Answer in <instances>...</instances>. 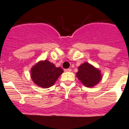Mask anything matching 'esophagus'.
<instances>
[{
	"instance_id": "1",
	"label": "esophagus",
	"mask_w": 129,
	"mask_h": 129,
	"mask_svg": "<svg viewBox=\"0 0 129 129\" xmlns=\"http://www.w3.org/2000/svg\"><path fill=\"white\" fill-rule=\"evenodd\" d=\"M65 72H71V69H64Z\"/></svg>"
}]
</instances>
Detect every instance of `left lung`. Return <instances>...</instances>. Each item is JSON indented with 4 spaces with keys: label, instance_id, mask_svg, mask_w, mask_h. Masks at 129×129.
<instances>
[{
    "label": "left lung",
    "instance_id": "left-lung-1",
    "mask_svg": "<svg viewBox=\"0 0 129 129\" xmlns=\"http://www.w3.org/2000/svg\"><path fill=\"white\" fill-rule=\"evenodd\" d=\"M76 76L87 87L94 86L102 79L100 70L88 62H85L78 67Z\"/></svg>",
    "mask_w": 129,
    "mask_h": 129
}]
</instances>
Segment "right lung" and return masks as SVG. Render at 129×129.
<instances>
[{
	"label": "right lung",
	"instance_id": "1",
	"mask_svg": "<svg viewBox=\"0 0 129 129\" xmlns=\"http://www.w3.org/2000/svg\"><path fill=\"white\" fill-rule=\"evenodd\" d=\"M31 78L35 84L44 88L53 86L63 73L61 67H56L47 60L40 61L31 69Z\"/></svg>",
	"mask_w": 129,
	"mask_h": 129
}]
</instances>
